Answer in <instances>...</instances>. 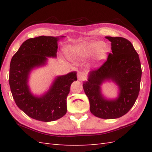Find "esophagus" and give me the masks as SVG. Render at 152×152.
<instances>
[{
	"label": "esophagus",
	"instance_id": "1",
	"mask_svg": "<svg viewBox=\"0 0 152 152\" xmlns=\"http://www.w3.org/2000/svg\"><path fill=\"white\" fill-rule=\"evenodd\" d=\"M78 78L80 81H83V80H86L87 77L86 74L83 72H80L78 73Z\"/></svg>",
	"mask_w": 152,
	"mask_h": 152
}]
</instances>
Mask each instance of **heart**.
Wrapping results in <instances>:
<instances>
[{
	"mask_svg": "<svg viewBox=\"0 0 152 152\" xmlns=\"http://www.w3.org/2000/svg\"><path fill=\"white\" fill-rule=\"evenodd\" d=\"M96 51L95 57L97 61L104 60L106 57V48L96 42H84L72 48V55L75 59L83 60L88 59Z\"/></svg>",
	"mask_w": 152,
	"mask_h": 152,
	"instance_id": "b5f03b06",
	"label": "heart"
}]
</instances>
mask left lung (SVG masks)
Masks as SVG:
<instances>
[{"label": "left lung", "mask_w": 152, "mask_h": 152, "mask_svg": "<svg viewBox=\"0 0 152 152\" xmlns=\"http://www.w3.org/2000/svg\"><path fill=\"white\" fill-rule=\"evenodd\" d=\"M111 42L112 53L98 69L90 72L83 88L89 101L90 111L96 117L110 119L120 118L133 107L140 91L142 69L138 54L129 40L122 37H106ZM112 79L121 93L114 101L103 98L99 86Z\"/></svg>", "instance_id": "obj_1"}]
</instances>
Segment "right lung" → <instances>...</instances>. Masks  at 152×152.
Listing matches in <instances>:
<instances>
[{"label":"right lung","instance_id":"add662e5","mask_svg":"<svg viewBox=\"0 0 152 152\" xmlns=\"http://www.w3.org/2000/svg\"><path fill=\"white\" fill-rule=\"evenodd\" d=\"M59 38L40 36L21 44L12 57L9 83L15 104L28 116L38 121L57 120L66 114V97L71 83L77 80L76 72L59 76L49 91L41 97L31 94L27 86L30 71L46 63L47 57H56Z\"/></svg>","mask_w":152,"mask_h":152}]
</instances>
